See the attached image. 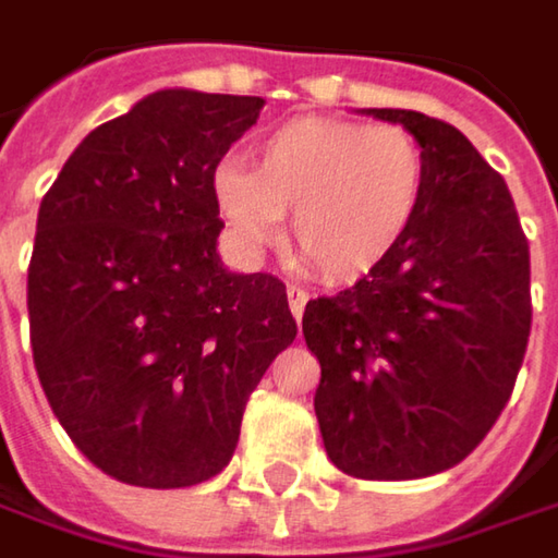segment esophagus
Returning <instances> with one entry per match:
<instances>
[{
  "instance_id": "34e87169",
  "label": "esophagus",
  "mask_w": 558,
  "mask_h": 558,
  "mask_svg": "<svg viewBox=\"0 0 558 558\" xmlns=\"http://www.w3.org/2000/svg\"><path fill=\"white\" fill-rule=\"evenodd\" d=\"M287 303H290V312L296 315V318H303V310H306V303H310V293L303 290V287H287Z\"/></svg>"
}]
</instances>
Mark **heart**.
<instances>
[{"instance_id": "1", "label": "heart", "mask_w": 558, "mask_h": 558, "mask_svg": "<svg viewBox=\"0 0 558 558\" xmlns=\"http://www.w3.org/2000/svg\"><path fill=\"white\" fill-rule=\"evenodd\" d=\"M426 195V154L404 125L293 119L252 150V170L220 163L211 198L248 252L290 214L296 258L331 280L373 271L404 243Z\"/></svg>"}]
</instances>
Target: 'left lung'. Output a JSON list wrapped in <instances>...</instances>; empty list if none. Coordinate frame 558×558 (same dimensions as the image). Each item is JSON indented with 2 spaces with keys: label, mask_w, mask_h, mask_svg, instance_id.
I'll return each mask as SVG.
<instances>
[{
  "label": "left lung",
  "mask_w": 558,
  "mask_h": 558,
  "mask_svg": "<svg viewBox=\"0 0 558 558\" xmlns=\"http://www.w3.org/2000/svg\"><path fill=\"white\" fill-rule=\"evenodd\" d=\"M426 154L404 243L303 312L315 416L338 471L416 480L461 464L511 398L531 335V252L506 180L442 119L363 110Z\"/></svg>",
  "instance_id": "8db88e82"
}]
</instances>
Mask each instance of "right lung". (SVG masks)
<instances>
[{
  "mask_svg": "<svg viewBox=\"0 0 558 558\" xmlns=\"http://www.w3.org/2000/svg\"><path fill=\"white\" fill-rule=\"evenodd\" d=\"M265 100L167 87L97 125L40 202L34 366L104 474L180 489L220 474L296 322L275 275L227 271L211 177Z\"/></svg>",
  "mask_w": 558,
  "mask_h": 558,
  "instance_id": "obj_1",
  "label": "right lung"
}]
</instances>
